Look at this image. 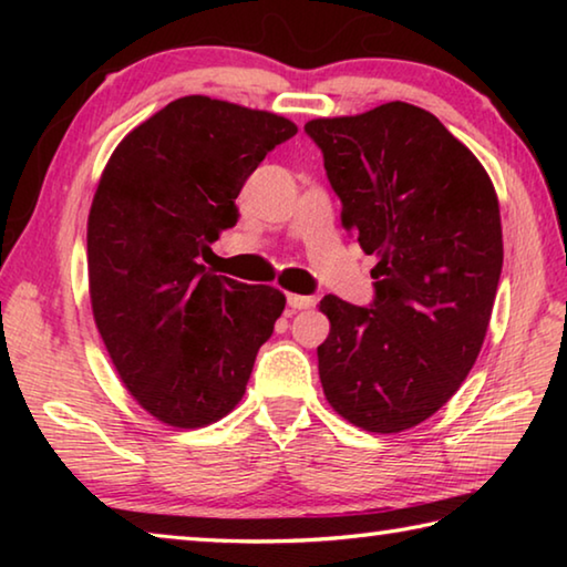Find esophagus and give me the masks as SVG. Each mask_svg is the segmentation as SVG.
Wrapping results in <instances>:
<instances>
[{
  "label": "esophagus",
  "mask_w": 567,
  "mask_h": 567,
  "mask_svg": "<svg viewBox=\"0 0 567 567\" xmlns=\"http://www.w3.org/2000/svg\"><path fill=\"white\" fill-rule=\"evenodd\" d=\"M287 305H290L292 310H310V307H315V297H307V295H287Z\"/></svg>",
  "instance_id": "34e87169"
}]
</instances>
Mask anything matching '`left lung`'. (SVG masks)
<instances>
[{
	"label": "left lung",
	"instance_id": "left-lung-1",
	"mask_svg": "<svg viewBox=\"0 0 567 567\" xmlns=\"http://www.w3.org/2000/svg\"><path fill=\"white\" fill-rule=\"evenodd\" d=\"M305 132L322 150L342 227L378 257L370 307L320 302L324 398L368 433H402L455 395L483 348L503 270L495 187L415 104L310 120Z\"/></svg>",
	"mask_w": 567,
	"mask_h": 567
}]
</instances>
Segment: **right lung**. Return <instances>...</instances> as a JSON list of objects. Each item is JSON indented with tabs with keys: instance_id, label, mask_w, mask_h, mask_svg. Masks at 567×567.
Here are the masks:
<instances>
[{
	"instance_id": "add662e5",
	"label": "right lung",
	"mask_w": 567,
	"mask_h": 567,
	"mask_svg": "<svg viewBox=\"0 0 567 567\" xmlns=\"http://www.w3.org/2000/svg\"><path fill=\"white\" fill-rule=\"evenodd\" d=\"M297 124L189 94L124 137L87 219L92 315L124 388L152 417L195 430L233 412L285 295L199 265L237 225L245 179Z\"/></svg>"
}]
</instances>
